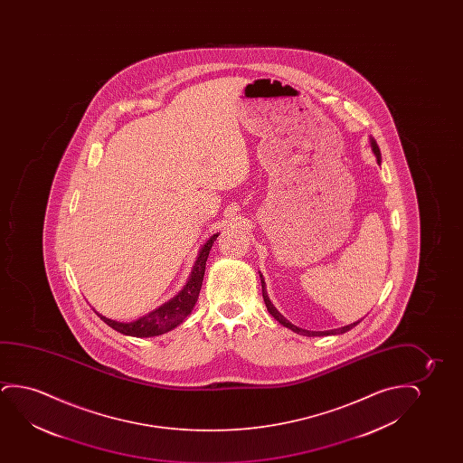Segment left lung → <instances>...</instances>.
Returning <instances> with one entry per match:
<instances>
[{
  "instance_id": "8db88e82",
  "label": "left lung",
  "mask_w": 463,
  "mask_h": 463,
  "mask_svg": "<svg viewBox=\"0 0 463 463\" xmlns=\"http://www.w3.org/2000/svg\"><path fill=\"white\" fill-rule=\"evenodd\" d=\"M370 142H372V150H373L374 155H376V159H378V163L381 161V153H380V146H378V144H376V140L370 139ZM260 285H262V298H264V302H266L267 310H269V313L272 315L277 321H279V324H283L285 327H288V329H291L292 332H296V334H300V335H307V336H323V335H336V334H345V332H348V330L353 329V327H355L357 324L361 323V321H357V323L349 324V326H345V327H340V329H334V330H321V332H313V330H305L300 329V327H298V326H294V324L289 323L288 319H286L281 313H279L275 307H273L272 302H270V298H269V296H267L266 291V283H264V279H262V275H260Z\"/></svg>"
}]
</instances>
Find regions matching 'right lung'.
<instances>
[{
    "label": "right lung",
    "mask_w": 463,
    "mask_h": 463,
    "mask_svg": "<svg viewBox=\"0 0 463 463\" xmlns=\"http://www.w3.org/2000/svg\"><path fill=\"white\" fill-rule=\"evenodd\" d=\"M218 234H213L210 237L209 241L203 243V247L199 251L194 267L191 270L190 279L184 286V289L178 292L177 296L161 305L158 308L146 313V317L136 319L133 323H118L114 319L102 317L99 313H96L98 317H101L104 323L110 326L112 329L120 332L123 335L131 336H156L163 335L169 330L175 329L178 324L184 321V317L190 315L191 310L196 305L199 292H201V286H203V273H205V262L209 258L210 250L213 247V241H216Z\"/></svg>",
    "instance_id": "obj_1"
}]
</instances>
